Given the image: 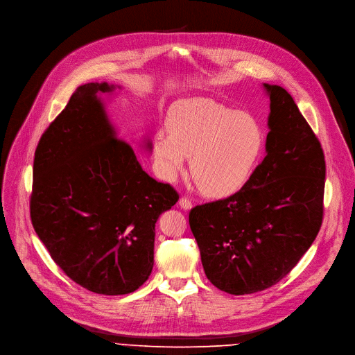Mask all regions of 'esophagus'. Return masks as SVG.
<instances>
[{"instance_id": "1", "label": "esophagus", "mask_w": 355, "mask_h": 355, "mask_svg": "<svg viewBox=\"0 0 355 355\" xmlns=\"http://www.w3.org/2000/svg\"><path fill=\"white\" fill-rule=\"evenodd\" d=\"M178 205H180L184 211H189V209L192 208V202H191L188 198H185V197H181V198L178 200Z\"/></svg>"}]
</instances>
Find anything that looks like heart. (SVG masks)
<instances>
[{
    "label": "heart",
    "instance_id": "heart-1",
    "mask_svg": "<svg viewBox=\"0 0 355 355\" xmlns=\"http://www.w3.org/2000/svg\"><path fill=\"white\" fill-rule=\"evenodd\" d=\"M168 133L153 139L159 178L173 182L189 157L191 175L211 198H230L253 178L266 150V130L246 112L211 99L177 102L167 113Z\"/></svg>",
    "mask_w": 355,
    "mask_h": 355
}]
</instances>
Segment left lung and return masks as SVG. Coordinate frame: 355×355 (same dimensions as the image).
<instances>
[{
	"instance_id": "8db88e82",
	"label": "left lung",
	"mask_w": 355,
	"mask_h": 355,
	"mask_svg": "<svg viewBox=\"0 0 355 355\" xmlns=\"http://www.w3.org/2000/svg\"><path fill=\"white\" fill-rule=\"evenodd\" d=\"M270 101L266 155L238 194L189 212L208 280L241 296L280 282L323 220L326 161L293 98L263 83Z\"/></svg>"
}]
</instances>
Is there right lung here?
Masks as SVG:
<instances>
[{
    "label": "right lung",
    "mask_w": 355,
    "mask_h": 355,
    "mask_svg": "<svg viewBox=\"0 0 355 355\" xmlns=\"http://www.w3.org/2000/svg\"><path fill=\"white\" fill-rule=\"evenodd\" d=\"M119 85L79 86L35 151L31 219L55 263L93 293L137 290L154 265L155 222L178 201L119 139L102 94ZM150 139L143 148L151 151Z\"/></svg>",
    "instance_id": "obj_1"
}]
</instances>
